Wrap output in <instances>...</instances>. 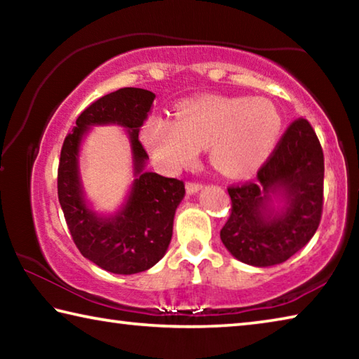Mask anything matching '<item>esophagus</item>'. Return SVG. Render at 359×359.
Segmentation results:
<instances>
[{
    "mask_svg": "<svg viewBox=\"0 0 359 359\" xmlns=\"http://www.w3.org/2000/svg\"><path fill=\"white\" fill-rule=\"evenodd\" d=\"M203 190V185L199 182H188L187 184V193L188 194H196L198 191Z\"/></svg>",
    "mask_w": 359,
    "mask_h": 359,
    "instance_id": "esophagus-1",
    "label": "esophagus"
}]
</instances>
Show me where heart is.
Masks as SVG:
<instances>
[{
	"mask_svg": "<svg viewBox=\"0 0 359 359\" xmlns=\"http://www.w3.org/2000/svg\"><path fill=\"white\" fill-rule=\"evenodd\" d=\"M280 130V114L269 100L205 95L182 101L175 120L150 118L142 139L151 155L171 169L191 165L208 145L218 172L244 177L263 165Z\"/></svg>",
	"mask_w": 359,
	"mask_h": 359,
	"instance_id": "heart-1",
	"label": "heart"
}]
</instances>
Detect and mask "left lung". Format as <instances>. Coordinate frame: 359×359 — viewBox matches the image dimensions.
Here are the masks:
<instances>
[{"mask_svg":"<svg viewBox=\"0 0 359 359\" xmlns=\"http://www.w3.org/2000/svg\"><path fill=\"white\" fill-rule=\"evenodd\" d=\"M323 150L306 118L285 131L257 180L229 187L231 215L220 231L242 263L280 264L313 238L323 209Z\"/></svg>","mask_w":359,"mask_h":359,"instance_id":"obj_1","label":"left lung"}]
</instances>
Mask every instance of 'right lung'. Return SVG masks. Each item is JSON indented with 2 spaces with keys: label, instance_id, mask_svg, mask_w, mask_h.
<instances>
[{
  "label": "right lung",
  "instance_id": "add662e5",
  "mask_svg": "<svg viewBox=\"0 0 359 359\" xmlns=\"http://www.w3.org/2000/svg\"><path fill=\"white\" fill-rule=\"evenodd\" d=\"M154 100L155 93L133 87L102 96L79 115L60 155L58 201L72 241L85 258L112 274H137L165 257L175 209L185 196L182 180L145 171L149 155L139 142V130ZM104 124L121 126L129 133L135 177L124 204L114 215H100L91 208L78 165L84 136L93 126Z\"/></svg>",
  "mask_w": 359,
  "mask_h": 359
}]
</instances>
